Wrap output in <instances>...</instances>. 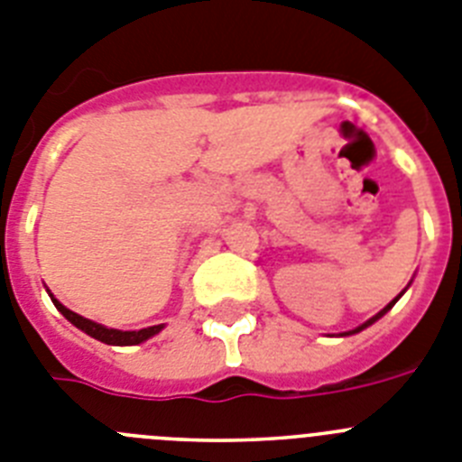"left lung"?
Wrapping results in <instances>:
<instances>
[{
  "label": "left lung",
  "instance_id": "left-lung-1",
  "mask_svg": "<svg viewBox=\"0 0 462 462\" xmlns=\"http://www.w3.org/2000/svg\"><path fill=\"white\" fill-rule=\"evenodd\" d=\"M402 292H405V290H402ZM402 292H401V294H402ZM401 294H398V297H396V299H393V301H392V303H386L384 309H382V310H380V313H377V315H373V318H371V319H368V322H364V324H361V327H356V329L347 331V334H340V336H350V334H356V331H364V329H365V327H371V324H373V322H377V319H380V318H382V315H384V313H386V310L392 309L393 303H396V301H398V299H401Z\"/></svg>",
  "mask_w": 462,
  "mask_h": 462
}]
</instances>
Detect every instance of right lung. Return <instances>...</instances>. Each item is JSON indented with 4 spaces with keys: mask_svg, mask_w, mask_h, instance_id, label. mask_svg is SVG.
<instances>
[{
    "mask_svg": "<svg viewBox=\"0 0 462 462\" xmlns=\"http://www.w3.org/2000/svg\"><path fill=\"white\" fill-rule=\"evenodd\" d=\"M50 299H52V303H55V306H57V310H60V313L64 315V318L69 319L70 324H76L78 329L85 331L87 336L101 340V343H106V345H138V343H144V340L152 338V336H156L161 329H163V324H156V327H147V329H140V331L107 329V327H103V324L91 322V319H87V318H82V315H78V313H73V310H69L64 306V303L57 301V299L52 297V294H50Z\"/></svg>",
    "mask_w": 462,
    "mask_h": 462,
    "instance_id": "1",
    "label": "right lung"
}]
</instances>
